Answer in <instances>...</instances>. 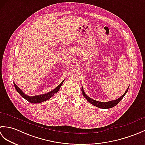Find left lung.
Listing matches in <instances>:
<instances>
[{
    "label": "left lung",
    "mask_w": 145,
    "mask_h": 145,
    "mask_svg": "<svg viewBox=\"0 0 145 145\" xmlns=\"http://www.w3.org/2000/svg\"><path fill=\"white\" fill-rule=\"evenodd\" d=\"M128 88H129V87H128L127 90H126V91L125 92V93L123 95H121V96L119 98H118V99L115 100H112V101H107V102H100V101H98L91 99V98L88 97L87 95L85 94V93L84 91V88H83V87L82 88V92L83 95H84V97L87 100L88 102H90L91 104L93 105L97 106L98 108H111L116 106V105L122 100V98L124 97L126 93H127Z\"/></svg>",
    "instance_id": "8db88e82"
}]
</instances>
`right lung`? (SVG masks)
<instances>
[{"label": "right lung", "instance_id": "obj_1", "mask_svg": "<svg viewBox=\"0 0 145 145\" xmlns=\"http://www.w3.org/2000/svg\"><path fill=\"white\" fill-rule=\"evenodd\" d=\"M64 80H63L61 82V84L55 88V89H54L53 90H52L51 91H49L48 93H45V94H43V95H35V96H33V97H30V96H28V95H25V93H24L22 91V90H21V89L18 87V86L14 83V87L16 89V90L17 91V92L18 93H19L22 97L24 98H25V100H27L30 103H42V102H44V101L47 100L48 99H50V98L53 97L55 93H57L59 90V89L60 88L61 85L63 83Z\"/></svg>", "mask_w": 145, "mask_h": 145}]
</instances>
